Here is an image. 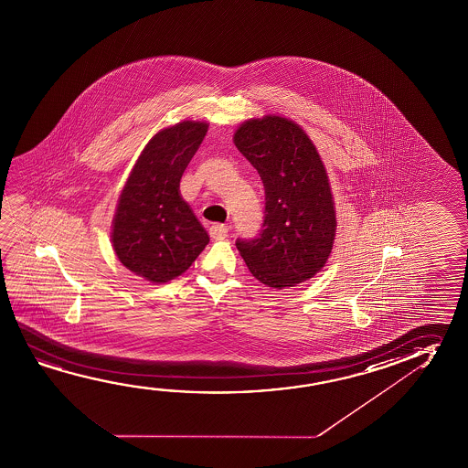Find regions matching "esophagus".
I'll use <instances>...</instances> for the list:
<instances>
[{"label": "esophagus", "mask_w": 468, "mask_h": 468, "mask_svg": "<svg viewBox=\"0 0 468 468\" xmlns=\"http://www.w3.org/2000/svg\"><path fill=\"white\" fill-rule=\"evenodd\" d=\"M227 235H229V227H227V225H223V223H214V225L210 227V237L214 238V239H223Z\"/></svg>", "instance_id": "1"}]
</instances>
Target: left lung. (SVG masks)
I'll use <instances>...</instances> for the list:
<instances>
[{
    "label": "left lung",
    "instance_id": "8db88e82",
    "mask_svg": "<svg viewBox=\"0 0 468 468\" xmlns=\"http://www.w3.org/2000/svg\"><path fill=\"white\" fill-rule=\"evenodd\" d=\"M233 142L258 169L266 194L260 235L237 239L238 251L268 287L305 282L326 264L336 235L330 181L314 142L281 115L246 121Z\"/></svg>",
    "mask_w": 468,
    "mask_h": 468
}]
</instances>
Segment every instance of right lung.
<instances>
[{
  "instance_id": "right-lung-1",
  "label": "right lung",
  "mask_w": 468,
  "mask_h": 468,
  "mask_svg": "<svg viewBox=\"0 0 468 468\" xmlns=\"http://www.w3.org/2000/svg\"><path fill=\"white\" fill-rule=\"evenodd\" d=\"M183 121L158 132L138 156L117 200L112 246L119 261L150 282H168L207 246L206 229L179 194V181L207 133Z\"/></svg>"
}]
</instances>
